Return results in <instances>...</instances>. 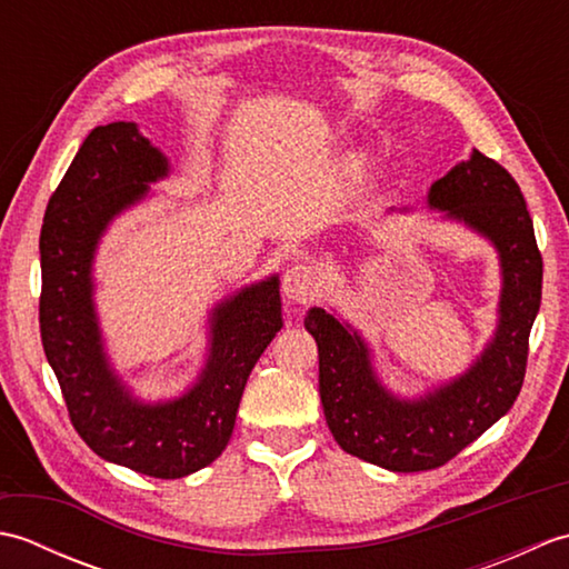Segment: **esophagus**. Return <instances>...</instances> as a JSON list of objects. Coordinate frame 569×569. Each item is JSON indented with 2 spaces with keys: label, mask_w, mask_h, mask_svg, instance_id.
<instances>
[{
  "label": "esophagus",
  "mask_w": 569,
  "mask_h": 569,
  "mask_svg": "<svg viewBox=\"0 0 569 569\" xmlns=\"http://www.w3.org/2000/svg\"><path fill=\"white\" fill-rule=\"evenodd\" d=\"M322 273L318 266L310 263H296L291 269L286 271L283 278V293L288 300L293 303L308 306L312 300H318V296L322 293Z\"/></svg>",
  "instance_id": "obj_1"
}]
</instances>
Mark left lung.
Returning <instances> with one entry per match:
<instances>
[{
    "label": "left lung",
    "mask_w": 569,
    "mask_h": 569,
    "mask_svg": "<svg viewBox=\"0 0 569 569\" xmlns=\"http://www.w3.org/2000/svg\"><path fill=\"white\" fill-rule=\"evenodd\" d=\"M428 204L487 237L501 259L499 328L462 377L416 401L396 398L371 369L365 340L322 308H312L306 330L320 355V398L337 445L391 471H428L450 462L501 416L523 386L528 337L540 310L542 257L533 220L513 176L489 156L435 180Z\"/></svg>",
    "instance_id": "1"
}]
</instances>
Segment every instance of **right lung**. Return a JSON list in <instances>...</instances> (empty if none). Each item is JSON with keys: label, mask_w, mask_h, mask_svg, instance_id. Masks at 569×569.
Instances as JSON below:
<instances>
[{"label": "right lung", "mask_w": 569, "mask_h": 569, "mask_svg": "<svg viewBox=\"0 0 569 569\" xmlns=\"http://www.w3.org/2000/svg\"><path fill=\"white\" fill-rule=\"evenodd\" d=\"M166 173V156L134 122L90 131L46 208L39 322L46 359L84 445L139 475L180 479L222 455L249 373L283 320L276 276L241 288L212 310L208 365L188 393L143 403L124 389L102 349L92 259L107 224Z\"/></svg>", "instance_id": "1"}]
</instances>
